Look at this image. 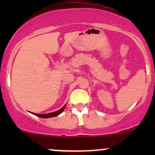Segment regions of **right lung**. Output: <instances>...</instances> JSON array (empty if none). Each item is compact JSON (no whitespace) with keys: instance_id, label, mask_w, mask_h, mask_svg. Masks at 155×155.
Returning <instances> with one entry per match:
<instances>
[{"instance_id":"1","label":"right lung","mask_w":155,"mask_h":155,"mask_svg":"<svg viewBox=\"0 0 155 155\" xmlns=\"http://www.w3.org/2000/svg\"><path fill=\"white\" fill-rule=\"evenodd\" d=\"M65 109V106L64 107H62L60 110L56 111V112H51V113H47V114H37V113H34V115H37V116L40 117V118H51V117H54L58 115L59 114L61 113L62 112L64 111V109Z\"/></svg>"}]
</instances>
